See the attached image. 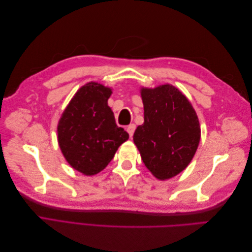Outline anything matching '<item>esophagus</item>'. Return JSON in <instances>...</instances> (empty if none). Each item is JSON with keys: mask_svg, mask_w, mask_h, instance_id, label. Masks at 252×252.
<instances>
[{"mask_svg": "<svg viewBox=\"0 0 252 252\" xmlns=\"http://www.w3.org/2000/svg\"><path fill=\"white\" fill-rule=\"evenodd\" d=\"M134 130H135V125L134 124H130V125L127 126V132L129 133V136H130V138L133 135Z\"/></svg>", "mask_w": 252, "mask_h": 252, "instance_id": "1", "label": "esophagus"}]
</instances>
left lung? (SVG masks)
Masks as SVG:
<instances>
[{
  "mask_svg": "<svg viewBox=\"0 0 252 252\" xmlns=\"http://www.w3.org/2000/svg\"><path fill=\"white\" fill-rule=\"evenodd\" d=\"M144 123L133 142L147 169L159 180L184 170L200 143L201 128L187 97L171 85L142 88Z\"/></svg>",
  "mask_w": 252,
  "mask_h": 252,
  "instance_id": "left-lung-1",
  "label": "left lung"
}]
</instances>
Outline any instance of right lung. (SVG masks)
<instances>
[{
	"instance_id": "add662e5",
	"label": "right lung",
	"mask_w": 252,
	"mask_h": 252,
	"mask_svg": "<svg viewBox=\"0 0 252 252\" xmlns=\"http://www.w3.org/2000/svg\"><path fill=\"white\" fill-rule=\"evenodd\" d=\"M111 89L91 82L67 106L58 126L59 145L72 168L86 175L102 171L129 134L107 104Z\"/></svg>"
}]
</instances>
